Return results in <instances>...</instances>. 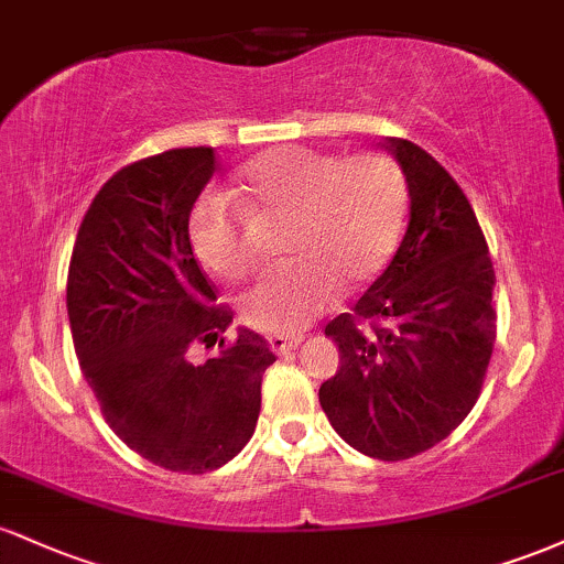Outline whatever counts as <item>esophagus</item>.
<instances>
[{
	"label": "esophagus",
	"instance_id": "1",
	"mask_svg": "<svg viewBox=\"0 0 564 564\" xmlns=\"http://www.w3.org/2000/svg\"><path fill=\"white\" fill-rule=\"evenodd\" d=\"M302 345V336H270V349L278 355H286L291 349H296Z\"/></svg>",
	"mask_w": 564,
	"mask_h": 564
}]
</instances>
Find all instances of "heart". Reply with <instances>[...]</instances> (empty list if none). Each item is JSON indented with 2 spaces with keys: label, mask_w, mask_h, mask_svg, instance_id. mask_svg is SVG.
Masks as SVG:
<instances>
[{
  "label": "heart",
  "mask_w": 564,
  "mask_h": 564,
  "mask_svg": "<svg viewBox=\"0 0 564 564\" xmlns=\"http://www.w3.org/2000/svg\"><path fill=\"white\" fill-rule=\"evenodd\" d=\"M238 196L251 212L294 219L286 268L241 296V315L264 334H300L339 291L371 283L390 262L405 212L403 172L387 153H334L273 148L241 170ZM193 254L223 281L254 268L243 215L225 198H206L187 219Z\"/></svg>",
  "instance_id": "obj_1"
}]
</instances>
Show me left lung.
<instances>
[{"label":"left lung","instance_id":"1","mask_svg":"<svg viewBox=\"0 0 564 564\" xmlns=\"http://www.w3.org/2000/svg\"><path fill=\"white\" fill-rule=\"evenodd\" d=\"M384 148L408 185V230L352 313L326 326L341 366L318 398L355 451L403 462L448 437L480 398L496 341V273L456 180L413 142L387 138Z\"/></svg>","mask_w":564,"mask_h":564}]
</instances>
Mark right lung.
<instances>
[{"label":"right lung","instance_id":"obj_1","mask_svg":"<svg viewBox=\"0 0 564 564\" xmlns=\"http://www.w3.org/2000/svg\"><path fill=\"white\" fill-rule=\"evenodd\" d=\"M217 170L215 148L134 161L100 187L76 236L66 307L89 390L116 437L170 471L204 475L238 456L262 405L275 355L215 307L187 219ZM224 352L193 365L189 347Z\"/></svg>","mask_w":564,"mask_h":564}]
</instances>
